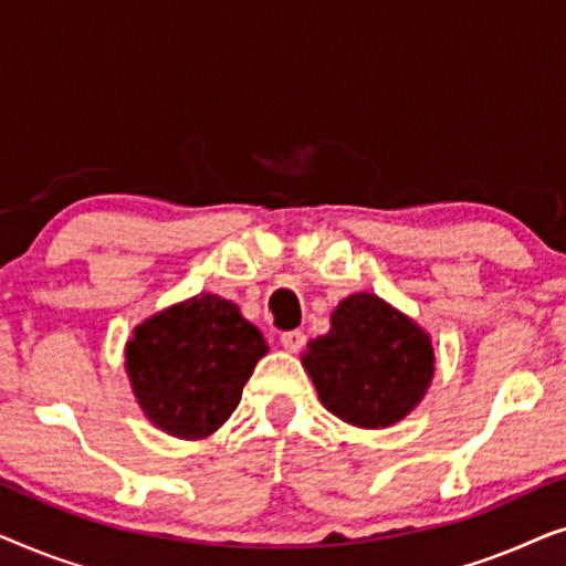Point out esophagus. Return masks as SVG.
I'll list each match as a JSON object with an SVG mask.
<instances>
[{
    "mask_svg": "<svg viewBox=\"0 0 566 566\" xmlns=\"http://www.w3.org/2000/svg\"><path fill=\"white\" fill-rule=\"evenodd\" d=\"M281 345H283L289 353H298L301 347L306 345V335H304V332H301V329L283 332V335H281Z\"/></svg>",
    "mask_w": 566,
    "mask_h": 566,
    "instance_id": "1",
    "label": "esophagus"
}]
</instances>
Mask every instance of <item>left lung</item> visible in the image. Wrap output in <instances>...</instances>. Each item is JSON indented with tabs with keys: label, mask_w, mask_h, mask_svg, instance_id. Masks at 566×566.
Wrapping results in <instances>:
<instances>
[{
	"label": "left lung",
	"mask_w": 566,
	"mask_h": 566,
	"mask_svg": "<svg viewBox=\"0 0 566 566\" xmlns=\"http://www.w3.org/2000/svg\"><path fill=\"white\" fill-rule=\"evenodd\" d=\"M319 401L363 430L391 428L428 394L436 376L432 337L376 293H353L329 316L327 335L301 353Z\"/></svg>",
	"instance_id": "obj_1"
}]
</instances>
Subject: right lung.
Returning <instances> with one entry per match:
<instances>
[{
  "label": "right lung",
  "instance_id": "right-lung-1",
  "mask_svg": "<svg viewBox=\"0 0 566 566\" xmlns=\"http://www.w3.org/2000/svg\"><path fill=\"white\" fill-rule=\"evenodd\" d=\"M262 355L265 337L237 304L198 293L136 324L126 374L154 428L203 440L234 412Z\"/></svg>",
  "mask_w": 566,
  "mask_h": 566
}]
</instances>
